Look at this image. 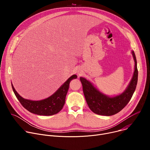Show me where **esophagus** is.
Segmentation results:
<instances>
[{
  "label": "esophagus",
  "instance_id": "1",
  "mask_svg": "<svg viewBox=\"0 0 150 150\" xmlns=\"http://www.w3.org/2000/svg\"><path fill=\"white\" fill-rule=\"evenodd\" d=\"M80 73H81V72H78V74H79V75H80V74H80Z\"/></svg>",
  "mask_w": 150,
  "mask_h": 150
}]
</instances>
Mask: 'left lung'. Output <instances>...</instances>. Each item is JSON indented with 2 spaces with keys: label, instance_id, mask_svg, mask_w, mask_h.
Instances as JSON below:
<instances>
[{
  "label": "left lung",
  "instance_id": "left-lung-1",
  "mask_svg": "<svg viewBox=\"0 0 150 150\" xmlns=\"http://www.w3.org/2000/svg\"><path fill=\"white\" fill-rule=\"evenodd\" d=\"M135 62L132 78L127 88L121 94L109 96L99 91L92 82L83 77H80L83 94L90 110L94 113L112 116L121 111L131 99L138 82L137 62L134 52H131Z\"/></svg>",
  "mask_w": 150,
  "mask_h": 150
}]
</instances>
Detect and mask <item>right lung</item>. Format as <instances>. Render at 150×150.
I'll return each instance as SVG.
<instances>
[{"instance_id": "right-lung-1", "label": "right lung", "mask_w": 150, "mask_h": 150, "mask_svg": "<svg viewBox=\"0 0 150 150\" xmlns=\"http://www.w3.org/2000/svg\"><path fill=\"white\" fill-rule=\"evenodd\" d=\"M76 78V75H72L54 94L41 100L34 101L24 98L17 93L12 83V87L18 100L28 111L38 115L51 116L57 114L62 109L65 103V98L69 87L70 82Z\"/></svg>"}]
</instances>
